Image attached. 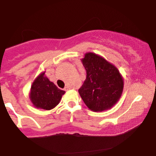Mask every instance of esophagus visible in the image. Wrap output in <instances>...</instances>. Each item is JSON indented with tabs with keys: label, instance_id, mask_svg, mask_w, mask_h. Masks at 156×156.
Returning a JSON list of instances; mask_svg holds the SVG:
<instances>
[{
	"label": "esophagus",
	"instance_id": "1",
	"mask_svg": "<svg viewBox=\"0 0 156 156\" xmlns=\"http://www.w3.org/2000/svg\"><path fill=\"white\" fill-rule=\"evenodd\" d=\"M69 89H70V88H69V87H66L65 88H64V90H65V91H68Z\"/></svg>",
	"mask_w": 156,
	"mask_h": 156
}]
</instances>
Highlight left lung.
<instances>
[{
	"mask_svg": "<svg viewBox=\"0 0 156 156\" xmlns=\"http://www.w3.org/2000/svg\"><path fill=\"white\" fill-rule=\"evenodd\" d=\"M87 78L78 89L84 103L92 112L112 108L122 94L124 80L114 64L94 53H85L81 59Z\"/></svg>",
	"mask_w": 156,
	"mask_h": 156,
	"instance_id": "obj_1",
	"label": "left lung"
}]
</instances>
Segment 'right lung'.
Returning a JSON list of instances; mask_svg holds the SVG:
<instances>
[{
	"label": "right lung",
	"mask_w": 156,
	"mask_h": 156,
	"mask_svg": "<svg viewBox=\"0 0 156 156\" xmlns=\"http://www.w3.org/2000/svg\"><path fill=\"white\" fill-rule=\"evenodd\" d=\"M44 73V71L41 73L34 80L29 98L35 108L51 110L59 103L65 92L50 81Z\"/></svg>",
	"instance_id": "add662e5"
}]
</instances>
